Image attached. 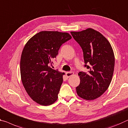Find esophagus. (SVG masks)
<instances>
[{"label":"esophagus","mask_w":128,"mask_h":128,"mask_svg":"<svg viewBox=\"0 0 128 128\" xmlns=\"http://www.w3.org/2000/svg\"><path fill=\"white\" fill-rule=\"evenodd\" d=\"M74 74V73L73 72H66V76L68 77V78H70L71 76H72L73 74Z\"/></svg>","instance_id":"obj_1"}]
</instances>
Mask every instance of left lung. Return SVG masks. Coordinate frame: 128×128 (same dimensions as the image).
<instances>
[{
    "instance_id": "1",
    "label": "left lung",
    "mask_w": 128,
    "mask_h": 128,
    "mask_svg": "<svg viewBox=\"0 0 128 128\" xmlns=\"http://www.w3.org/2000/svg\"><path fill=\"white\" fill-rule=\"evenodd\" d=\"M70 34L82 47L85 66L90 70L78 74L80 83L77 94L84 100H95L108 90L112 79L115 62L112 47L104 36L92 28Z\"/></svg>"
}]
</instances>
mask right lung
<instances>
[{
    "mask_svg": "<svg viewBox=\"0 0 128 128\" xmlns=\"http://www.w3.org/2000/svg\"><path fill=\"white\" fill-rule=\"evenodd\" d=\"M67 32L41 31L26 44L20 58L22 82L30 97L47 106L58 100L64 73L49 66L62 44L71 39Z\"/></svg>",
    "mask_w": 128,
    "mask_h": 128,
    "instance_id": "obj_1",
    "label": "right lung"
}]
</instances>
